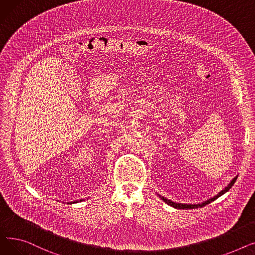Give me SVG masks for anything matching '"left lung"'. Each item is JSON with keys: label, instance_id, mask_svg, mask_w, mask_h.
Returning a JSON list of instances; mask_svg holds the SVG:
<instances>
[{"label": "left lung", "instance_id": "1", "mask_svg": "<svg viewBox=\"0 0 255 255\" xmlns=\"http://www.w3.org/2000/svg\"><path fill=\"white\" fill-rule=\"evenodd\" d=\"M237 178L238 177H236V178H234L232 181H231V183L227 185L225 188L223 189V190H221L216 196H214V197H212V198H210V199H208V200H206V202H204V203H202V204H195V205H189V204H180V203H175V202H172V200H170V199H167V198H165V197H163V196H160L161 197V199L162 200H164V202L167 204V205H169V206H171V207H173V208H176V209H180V210H189V209H197V208H203V207H205L206 205H209L210 203H212L213 200H215L216 198H218L219 196H221L222 194H224L225 192H227L229 191L232 187H233V185L235 184V182H236V180H237Z\"/></svg>", "mask_w": 255, "mask_h": 255}]
</instances>
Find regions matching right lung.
<instances>
[{
    "mask_svg": "<svg viewBox=\"0 0 255 255\" xmlns=\"http://www.w3.org/2000/svg\"><path fill=\"white\" fill-rule=\"evenodd\" d=\"M83 200H85V199H80V202H83ZM79 200H75V202H70V203H67V204H69V205H71V204H76V203H78Z\"/></svg>",
    "mask_w": 255,
    "mask_h": 255,
    "instance_id": "add662e5",
    "label": "right lung"
}]
</instances>
